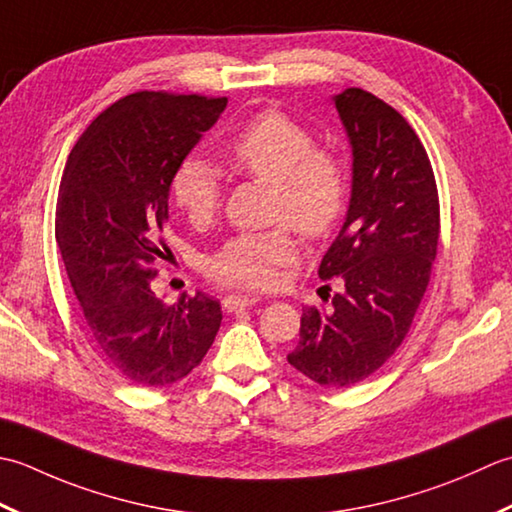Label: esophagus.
Instances as JSON below:
<instances>
[{
  "label": "esophagus",
  "mask_w": 512,
  "mask_h": 512,
  "mask_svg": "<svg viewBox=\"0 0 512 512\" xmlns=\"http://www.w3.org/2000/svg\"><path fill=\"white\" fill-rule=\"evenodd\" d=\"M258 300H260L258 296H236V294H232V296H225L223 298V307L227 311H241V309H247V307L256 305Z\"/></svg>",
  "instance_id": "obj_1"
}]
</instances>
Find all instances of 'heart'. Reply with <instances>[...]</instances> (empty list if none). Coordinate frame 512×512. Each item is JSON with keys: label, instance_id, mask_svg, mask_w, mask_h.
I'll return each mask as SVG.
<instances>
[{"label": "heart", "instance_id": "heart-1", "mask_svg": "<svg viewBox=\"0 0 512 512\" xmlns=\"http://www.w3.org/2000/svg\"><path fill=\"white\" fill-rule=\"evenodd\" d=\"M232 159L245 174L271 185V218L287 221L300 234H329L342 214L347 179L333 154L314 150L311 132L283 112H263L232 143ZM170 194L192 223L212 221L221 205V176L214 165L190 154L176 165ZM296 256V238L287 225L258 234H238L207 260L216 283L269 289L278 269Z\"/></svg>", "mask_w": 512, "mask_h": 512}]
</instances>
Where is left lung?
<instances>
[{
	"mask_svg": "<svg viewBox=\"0 0 512 512\" xmlns=\"http://www.w3.org/2000/svg\"><path fill=\"white\" fill-rule=\"evenodd\" d=\"M351 145V198L318 276L340 278L329 309L302 307L287 360L320 387H351L400 347L429 285L440 201L429 156L398 110L367 90L331 97Z\"/></svg>",
	"mask_w": 512,
	"mask_h": 512,
	"instance_id": "left-lung-1",
	"label": "left lung"
}]
</instances>
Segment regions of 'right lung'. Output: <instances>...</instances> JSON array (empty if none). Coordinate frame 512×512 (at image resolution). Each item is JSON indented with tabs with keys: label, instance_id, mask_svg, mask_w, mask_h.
<instances>
[{
	"label": "right lung",
	"instance_id": "add662e5",
	"mask_svg": "<svg viewBox=\"0 0 512 512\" xmlns=\"http://www.w3.org/2000/svg\"><path fill=\"white\" fill-rule=\"evenodd\" d=\"M227 99L134 92L112 103L72 148L55 234L90 340L114 371L165 387L201 364L221 327L218 300L196 291L165 305L152 291L176 165Z\"/></svg>",
	"mask_w": 512,
	"mask_h": 512
}]
</instances>
